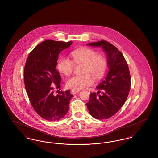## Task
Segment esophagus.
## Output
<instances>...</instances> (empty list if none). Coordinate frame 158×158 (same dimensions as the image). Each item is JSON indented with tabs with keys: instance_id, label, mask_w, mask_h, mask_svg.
<instances>
[{
	"instance_id": "obj_1",
	"label": "esophagus",
	"mask_w": 158,
	"mask_h": 158,
	"mask_svg": "<svg viewBox=\"0 0 158 158\" xmlns=\"http://www.w3.org/2000/svg\"><path fill=\"white\" fill-rule=\"evenodd\" d=\"M80 92V90H74V89H73V90L71 91V94H72V95H75L76 94H77V93H79Z\"/></svg>"
}]
</instances>
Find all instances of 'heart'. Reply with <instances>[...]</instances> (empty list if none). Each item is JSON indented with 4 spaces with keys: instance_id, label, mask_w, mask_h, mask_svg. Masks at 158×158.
I'll return each instance as SVG.
<instances>
[{
    "instance_id": "1",
    "label": "heart",
    "mask_w": 158,
    "mask_h": 158,
    "mask_svg": "<svg viewBox=\"0 0 158 158\" xmlns=\"http://www.w3.org/2000/svg\"><path fill=\"white\" fill-rule=\"evenodd\" d=\"M73 61L68 57L60 58L57 68L61 73L66 76L71 75L74 70L75 64H82V75H76L67 81L68 88L80 90L90 86L94 82V78L90 73L97 79L101 78L105 73L107 68V61L105 57L89 48L81 47L71 53Z\"/></svg>"
}]
</instances>
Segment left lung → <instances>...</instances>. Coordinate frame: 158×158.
I'll return each mask as SVG.
<instances>
[{"label":"left lung","instance_id":"obj_1","mask_svg":"<svg viewBox=\"0 0 158 158\" xmlns=\"http://www.w3.org/2000/svg\"><path fill=\"white\" fill-rule=\"evenodd\" d=\"M88 45L102 47L108 57L109 71L105 80L96 88L97 93H90L86 104L90 115L98 120H106L117 113L125 103L131 86L127 63L123 54L110 43L101 40ZM102 92L100 95L99 93Z\"/></svg>","mask_w":158,"mask_h":158}]
</instances>
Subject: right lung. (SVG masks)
<instances>
[{
  "mask_svg": "<svg viewBox=\"0 0 158 158\" xmlns=\"http://www.w3.org/2000/svg\"><path fill=\"white\" fill-rule=\"evenodd\" d=\"M72 43L45 40L31 52L26 60L23 72L25 89L33 108L46 120H60L68 112L72 97L70 90L61 91L57 96L53 93L54 88H60L61 77L56 69L59 54Z\"/></svg>",
  "mask_w": 158,
  "mask_h": 158,
  "instance_id": "obj_1",
  "label": "right lung"
}]
</instances>
